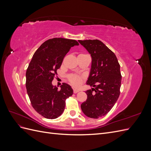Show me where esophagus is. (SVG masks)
Here are the masks:
<instances>
[{
    "mask_svg": "<svg viewBox=\"0 0 151 151\" xmlns=\"http://www.w3.org/2000/svg\"><path fill=\"white\" fill-rule=\"evenodd\" d=\"M73 91H74V94H76L77 93H79V91H80V90L79 89H73Z\"/></svg>",
    "mask_w": 151,
    "mask_h": 151,
    "instance_id": "esophagus-1",
    "label": "esophagus"
}]
</instances>
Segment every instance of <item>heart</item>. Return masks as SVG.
I'll use <instances>...</instances> for the list:
<instances>
[{
	"instance_id": "1",
	"label": "heart",
	"mask_w": 151,
	"mask_h": 151,
	"mask_svg": "<svg viewBox=\"0 0 151 151\" xmlns=\"http://www.w3.org/2000/svg\"><path fill=\"white\" fill-rule=\"evenodd\" d=\"M68 82L74 86H79L82 83L83 77L76 74H70L68 77Z\"/></svg>"
}]
</instances>
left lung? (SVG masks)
Returning <instances> with one entry per match:
<instances>
[{
  "label": "left lung",
  "mask_w": 151,
  "mask_h": 151,
  "mask_svg": "<svg viewBox=\"0 0 151 151\" xmlns=\"http://www.w3.org/2000/svg\"><path fill=\"white\" fill-rule=\"evenodd\" d=\"M79 42L92 58L87 84L94 88L86 91L88 98L81 107L87 116L99 118L111 110L119 97L122 82L120 65L115 54L100 40H79Z\"/></svg>",
  "instance_id": "1"
}]
</instances>
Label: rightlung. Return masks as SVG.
Segmentation results:
<instances>
[{"mask_svg":"<svg viewBox=\"0 0 151 151\" xmlns=\"http://www.w3.org/2000/svg\"><path fill=\"white\" fill-rule=\"evenodd\" d=\"M74 40L54 38L45 42L34 53L26 73V87L32 106L40 115L55 119L63 113L65 100L73 94L71 87L63 83L60 90L52 82Z\"/></svg>","mask_w":151,"mask_h":151,"instance_id":"1","label":"right lung"}]
</instances>
